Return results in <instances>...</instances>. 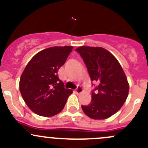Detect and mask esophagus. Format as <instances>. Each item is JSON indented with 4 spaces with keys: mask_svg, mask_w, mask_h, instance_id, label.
<instances>
[{
    "mask_svg": "<svg viewBox=\"0 0 148 148\" xmlns=\"http://www.w3.org/2000/svg\"><path fill=\"white\" fill-rule=\"evenodd\" d=\"M75 92L77 94H81L82 92H83V89L81 87V86H77V88L76 89Z\"/></svg>",
    "mask_w": 148,
    "mask_h": 148,
    "instance_id": "esophagus-1",
    "label": "esophagus"
}]
</instances>
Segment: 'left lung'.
<instances>
[{
	"mask_svg": "<svg viewBox=\"0 0 148 148\" xmlns=\"http://www.w3.org/2000/svg\"><path fill=\"white\" fill-rule=\"evenodd\" d=\"M76 51L82 58L92 82L97 83L91 102L82 105L84 112L94 120L109 118L120 110L127 97L126 75L117 59L102 47L80 46Z\"/></svg>",
	"mask_w": 148,
	"mask_h": 148,
	"instance_id": "1",
	"label": "left lung"
}]
</instances>
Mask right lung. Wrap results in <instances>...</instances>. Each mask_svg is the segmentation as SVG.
<instances>
[{
    "label": "right lung",
    "mask_w": 148,
    "mask_h": 148,
    "mask_svg": "<svg viewBox=\"0 0 148 148\" xmlns=\"http://www.w3.org/2000/svg\"><path fill=\"white\" fill-rule=\"evenodd\" d=\"M73 46H53L37 53L21 74L19 89L31 111L43 117H51L64 109L72 90L65 89L58 77Z\"/></svg>",
    "instance_id": "1"
}]
</instances>
